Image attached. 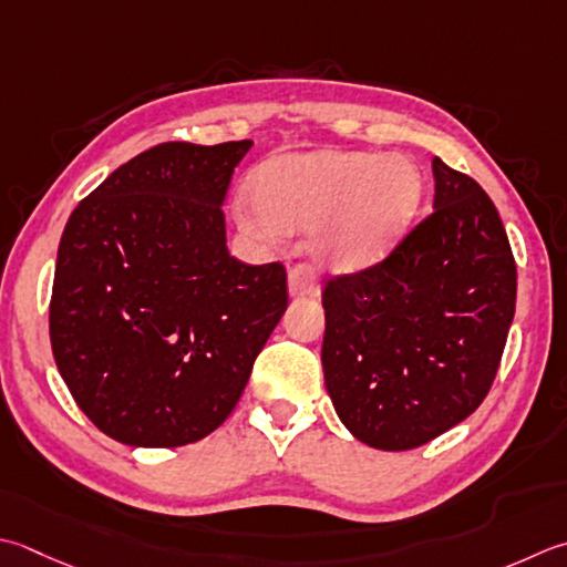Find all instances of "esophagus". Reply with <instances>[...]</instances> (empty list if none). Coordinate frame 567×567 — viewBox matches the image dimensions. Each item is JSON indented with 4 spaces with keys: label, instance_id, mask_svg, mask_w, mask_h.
<instances>
[{
    "label": "esophagus",
    "instance_id": "obj_1",
    "mask_svg": "<svg viewBox=\"0 0 567 567\" xmlns=\"http://www.w3.org/2000/svg\"><path fill=\"white\" fill-rule=\"evenodd\" d=\"M287 285H290V295L295 297H305V295H319V282L315 270L309 265H295L290 270V277H287Z\"/></svg>",
    "mask_w": 567,
    "mask_h": 567
}]
</instances>
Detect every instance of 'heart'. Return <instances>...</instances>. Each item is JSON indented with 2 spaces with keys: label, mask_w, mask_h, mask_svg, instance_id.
Segmentation results:
<instances>
[{
  "label": "heart",
  "mask_w": 567,
  "mask_h": 567,
  "mask_svg": "<svg viewBox=\"0 0 567 567\" xmlns=\"http://www.w3.org/2000/svg\"><path fill=\"white\" fill-rule=\"evenodd\" d=\"M252 198L282 230H309L331 219L319 255L334 268L357 270L379 262L403 240L423 202V176L398 154L324 150L262 164ZM240 224L272 236V227L252 214H243Z\"/></svg>",
  "instance_id": "heart-1"
}]
</instances>
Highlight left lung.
<instances>
[{
  "label": "left lung",
  "instance_id": "1",
  "mask_svg": "<svg viewBox=\"0 0 567 567\" xmlns=\"http://www.w3.org/2000/svg\"><path fill=\"white\" fill-rule=\"evenodd\" d=\"M435 208L369 268L329 275L327 391L341 423L401 452L440 437L489 393L516 309V260L494 202L432 159Z\"/></svg>",
  "mask_w": 567,
  "mask_h": 567
}]
</instances>
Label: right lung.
I'll return each mask as SVG.
<instances>
[{
  "label": "right lung",
  "mask_w": 567,
  "mask_h": 567,
  "mask_svg": "<svg viewBox=\"0 0 567 567\" xmlns=\"http://www.w3.org/2000/svg\"><path fill=\"white\" fill-rule=\"evenodd\" d=\"M250 147L157 144L110 174L63 228L51 349L107 437L182 447L210 435L285 315V265H248L226 248L220 204Z\"/></svg>",
  "instance_id": "obj_1"
}]
</instances>
